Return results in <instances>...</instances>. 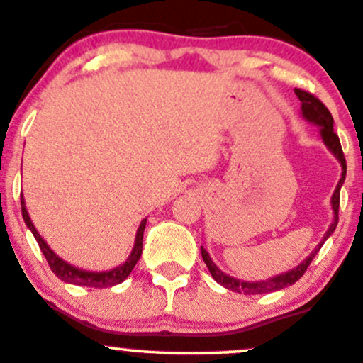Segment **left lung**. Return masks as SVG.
Returning <instances> with one entry per match:
<instances>
[{
	"instance_id": "8db88e82",
	"label": "left lung",
	"mask_w": 363,
	"mask_h": 363,
	"mask_svg": "<svg viewBox=\"0 0 363 363\" xmlns=\"http://www.w3.org/2000/svg\"><path fill=\"white\" fill-rule=\"evenodd\" d=\"M295 94H297V97L301 99V102H302V116L306 119H309L311 123H314V124H318V126H320V135H323L324 143H326V147L331 150L333 153H335L336 158H338V160L341 162V167H343V172H341V179H340L338 186H336V191H335V194H333V199H331L333 210H335V222H333L331 227H329L326 235H324L323 242H320L318 247L314 249V252H312L311 256L302 262V264H298L297 268H294L289 273L278 274V277H274V278H272V280H266V281L247 283V281H240V280H235V278L228 277V274L222 273L218 268H216V266L213 264V261H211L210 256H208V252L201 247L203 261L206 262L208 269H210L211 277L215 278V281L220 283V285L225 286V289L237 291V294H244V295L269 294V291H277V290L286 289V286L294 285L295 281L301 280V278L303 277V273L307 272V268H309L312 259H314L315 254H318L320 245H323L324 240H326L328 237L331 235L333 232H335L336 225H338L340 189H341V184H343V181H345V176H347V160H345V155H343V150H341V143H340L338 135H336L335 129H333V123H335V121H333V116H331V112L328 111V107L324 106V104L320 102L319 99L315 97V95H312L311 91L295 89Z\"/></svg>"
}]
</instances>
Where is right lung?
<instances>
[{
    "label": "right lung",
    "mask_w": 363,
    "mask_h": 363,
    "mask_svg": "<svg viewBox=\"0 0 363 363\" xmlns=\"http://www.w3.org/2000/svg\"><path fill=\"white\" fill-rule=\"evenodd\" d=\"M22 215H23L25 223H27V227L30 228L32 234H34L37 244H39V247H40V251H43L45 259H48V264H49V268L52 269V273L56 274L60 280L66 281V283H73V285L94 286V289H106V286L118 285V283L124 281L129 277V273L133 272V268H135L136 262L140 261L141 251H143V232H145V225H147V220H143V222H141L140 228H138V234H136L135 249H133L131 256L128 257V261L124 262L123 266L111 269V272H102V273L83 272V269H78V268H74V266L68 264V262H65L61 257H57L56 254L49 249V245L44 242L43 237H40L39 232L35 230L34 223H32L30 216H28V213H27V208H25V205H23V199H22Z\"/></svg>",
    "instance_id": "1"
}]
</instances>
